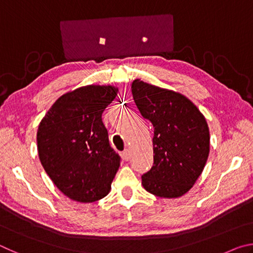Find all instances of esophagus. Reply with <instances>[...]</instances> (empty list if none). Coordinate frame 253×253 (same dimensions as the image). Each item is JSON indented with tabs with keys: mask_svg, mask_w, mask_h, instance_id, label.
Here are the masks:
<instances>
[{
	"mask_svg": "<svg viewBox=\"0 0 253 253\" xmlns=\"http://www.w3.org/2000/svg\"><path fill=\"white\" fill-rule=\"evenodd\" d=\"M123 158L125 161H129L130 160V154H129V151H128V149H126V151L123 152Z\"/></svg>",
	"mask_w": 253,
	"mask_h": 253,
	"instance_id": "1",
	"label": "esophagus"
}]
</instances>
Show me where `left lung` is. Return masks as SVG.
<instances>
[{"instance_id":"8db88e82","label":"left lung","mask_w":253,"mask_h":253,"mask_svg":"<svg viewBox=\"0 0 253 253\" xmlns=\"http://www.w3.org/2000/svg\"><path fill=\"white\" fill-rule=\"evenodd\" d=\"M137 108L154 126V164L142 176L145 190L160 198H179L202 173L210 153L208 123L185 96L136 79Z\"/></svg>"}]
</instances>
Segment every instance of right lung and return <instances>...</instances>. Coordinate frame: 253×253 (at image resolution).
<instances>
[{
  "mask_svg": "<svg viewBox=\"0 0 253 253\" xmlns=\"http://www.w3.org/2000/svg\"><path fill=\"white\" fill-rule=\"evenodd\" d=\"M113 85L90 84L62 95L37 134L42 166L68 198L91 203L109 193L121 165L101 115L117 96Z\"/></svg>",
  "mask_w": 253,
  "mask_h": 253,
  "instance_id": "obj_1",
  "label": "right lung"
}]
</instances>
